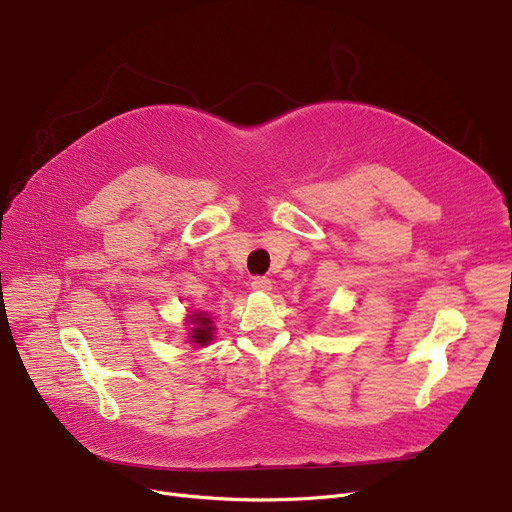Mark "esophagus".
<instances>
[{
  "label": "esophagus",
  "mask_w": 512,
  "mask_h": 512,
  "mask_svg": "<svg viewBox=\"0 0 512 512\" xmlns=\"http://www.w3.org/2000/svg\"><path fill=\"white\" fill-rule=\"evenodd\" d=\"M251 288H253L255 292H270V290H272V280H267V278H253Z\"/></svg>",
  "instance_id": "34e87169"
}]
</instances>
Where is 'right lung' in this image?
<instances>
[{
  "label": "right lung",
  "mask_w": 512,
  "mask_h": 512,
  "mask_svg": "<svg viewBox=\"0 0 512 512\" xmlns=\"http://www.w3.org/2000/svg\"><path fill=\"white\" fill-rule=\"evenodd\" d=\"M186 324H188V342L197 348L211 344L215 326H213V319H211L209 311H203V309L191 311L186 315Z\"/></svg>",
  "instance_id": "add662e5"
}]
</instances>
